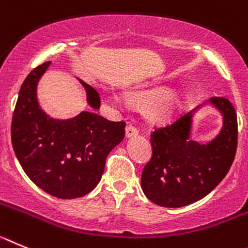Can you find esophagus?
<instances>
[{
  "mask_svg": "<svg viewBox=\"0 0 248 248\" xmlns=\"http://www.w3.org/2000/svg\"><path fill=\"white\" fill-rule=\"evenodd\" d=\"M138 135V128L133 124H128L126 127V136L127 137H133V136Z\"/></svg>",
  "mask_w": 248,
  "mask_h": 248,
  "instance_id": "34e87169",
  "label": "esophagus"
}]
</instances>
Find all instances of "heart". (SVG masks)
<instances>
[{"mask_svg": "<svg viewBox=\"0 0 248 248\" xmlns=\"http://www.w3.org/2000/svg\"><path fill=\"white\" fill-rule=\"evenodd\" d=\"M132 100L136 102H151L155 100L152 106L151 115L155 119L168 117L175 106V99L171 95H162L158 96L155 91H138L132 95Z\"/></svg>", "mask_w": 248, "mask_h": 248, "instance_id": "1", "label": "heart"}]
</instances>
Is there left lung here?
Listing matches in <instances>:
<instances>
[{"instance_id":"left-lung-1","label":"left lung","mask_w":248,"mask_h":248,"mask_svg":"<svg viewBox=\"0 0 248 248\" xmlns=\"http://www.w3.org/2000/svg\"><path fill=\"white\" fill-rule=\"evenodd\" d=\"M224 116L217 136L206 144L190 140L193 112L155 127L151 133L152 158L140 178L151 202L164 207L186 206L216 188L230 170L237 149V115L226 97H211Z\"/></svg>"}]
</instances>
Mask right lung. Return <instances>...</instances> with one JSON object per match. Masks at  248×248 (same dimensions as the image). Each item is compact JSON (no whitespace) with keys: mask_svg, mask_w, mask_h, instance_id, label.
<instances>
[{"mask_svg":"<svg viewBox=\"0 0 248 248\" xmlns=\"http://www.w3.org/2000/svg\"><path fill=\"white\" fill-rule=\"evenodd\" d=\"M50 62L31 71L19 90L11 124L13 151L37 186L59 199L90 193L100 182L108 153L124 140L126 122L82 111L69 120L50 119L38 105L37 84ZM88 102L100 108L99 93L80 80Z\"/></svg>","mask_w":248,"mask_h":248,"instance_id":"1","label":"right lung"}]
</instances>
